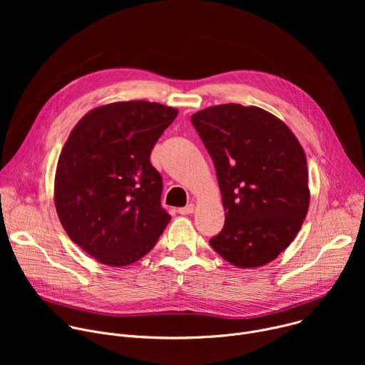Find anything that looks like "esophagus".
I'll return each instance as SVG.
<instances>
[{"mask_svg": "<svg viewBox=\"0 0 365 365\" xmlns=\"http://www.w3.org/2000/svg\"><path fill=\"white\" fill-rule=\"evenodd\" d=\"M193 211H195V205H193V203H189V205H186V206H183V207H179V210H178V212L182 214V215H189V214H192Z\"/></svg>", "mask_w": 365, "mask_h": 365, "instance_id": "34e87169", "label": "esophagus"}]
</instances>
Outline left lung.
Returning <instances> with one entry per match:
<instances>
[{"label": "left lung", "instance_id": "8db88e82", "mask_svg": "<svg viewBox=\"0 0 365 365\" xmlns=\"http://www.w3.org/2000/svg\"><path fill=\"white\" fill-rule=\"evenodd\" d=\"M190 120L214 162L227 211L211 247L241 269L273 262L307 214V165L300 143L273 114L240 103L206 108Z\"/></svg>", "mask_w": 365, "mask_h": 365}]
</instances>
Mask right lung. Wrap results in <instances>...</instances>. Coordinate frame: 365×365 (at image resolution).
Here are the masks:
<instances>
[{
  "instance_id": "1",
  "label": "right lung",
  "mask_w": 365,
  "mask_h": 365,
  "mask_svg": "<svg viewBox=\"0 0 365 365\" xmlns=\"http://www.w3.org/2000/svg\"><path fill=\"white\" fill-rule=\"evenodd\" d=\"M178 110L158 102H114L89 111L59 155L55 203L71 240L99 263H135L172 217L150 154Z\"/></svg>"
}]
</instances>
